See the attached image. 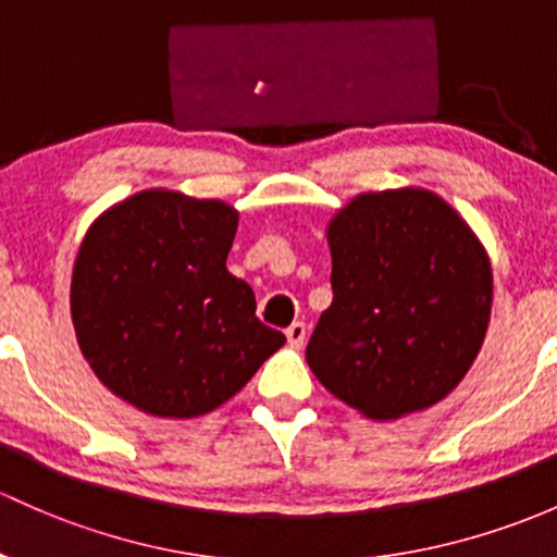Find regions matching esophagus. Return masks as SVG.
Returning a JSON list of instances; mask_svg holds the SVG:
<instances>
[{"label": "esophagus", "instance_id": "esophagus-1", "mask_svg": "<svg viewBox=\"0 0 557 557\" xmlns=\"http://www.w3.org/2000/svg\"><path fill=\"white\" fill-rule=\"evenodd\" d=\"M305 337H308V326H305L302 321H295V324L286 329V339H289L292 348L300 350L302 343H305Z\"/></svg>", "mask_w": 557, "mask_h": 557}]
</instances>
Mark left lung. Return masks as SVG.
<instances>
[{
  "label": "left lung",
  "instance_id": "left-lung-1",
  "mask_svg": "<svg viewBox=\"0 0 557 557\" xmlns=\"http://www.w3.org/2000/svg\"><path fill=\"white\" fill-rule=\"evenodd\" d=\"M332 305L305 358L372 420L438 404L486 337L492 265L475 233L422 188L361 194L329 223Z\"/></svg>",
  "mask_w": 557,
  "mask_h": 557
}]
</instances>
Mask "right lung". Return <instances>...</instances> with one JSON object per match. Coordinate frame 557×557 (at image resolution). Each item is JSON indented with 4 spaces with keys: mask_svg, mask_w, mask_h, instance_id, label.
Returning a JSON list of instances; mask_svg holds the SVG:
<instances>
[{
    "mask_svg": "<svg viewBox=\"0 0 557 557\" xmlns=\"http://www.w3.org/2000/svg\"><path fill=\"white\" fill-rule=\"evenodd\" d=\"M236 225L223 201L157 188L100 214L82 242L76 339L98 380L146 414L218 409L286 343L225 268Z\"/></svg>",
    "mask_w": 557,
    "mask_h": 557,
    "instance_id": "1",
    "label": "right lung"
}]
</instances>
